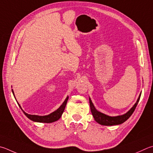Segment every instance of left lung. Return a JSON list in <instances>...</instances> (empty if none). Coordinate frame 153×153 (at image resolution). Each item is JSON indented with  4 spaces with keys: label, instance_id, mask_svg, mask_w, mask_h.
Returning a JSON list of instances; mask_svg holds the SVG:
<instances>
[{
    "label": "left lung",
    "instance_id": "obj_1",
    "mask_svg": "<svg viewBox=\"0 0 153 153\" xmlns=\"http://www.w3.org/2000/svg\"><path fill=\"white\" fill-rule=\"evenodd\" d=\"M140 96L141 93L140 94L139 96H138V98L137 102H136L134 105L131 108V109L129 111H128V112L126 114H124L117 116H110L105 114L99 112V111L97 110L96 109V108L94 107L91 99L89 98V100H90L91 112L94 116V120H95L98 124L101 125H104V126H113V125H118L123 124L125 121L127 120L130 117V116L132 114V113L134 112L135 108L137 107L138 102H139Z\"/></svg>",
    "mask_w": 153,
    "mask_h": 153
}]
</instances>
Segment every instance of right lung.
Returning <instances> with one entry per match:
<instances>
[{"instance_id":"add662e5","label":"right lung","mask_w":153,"mask_h":153,"mask_svg":"<svg viewBox=\"0 0 153 153\" xmlns=\"http://www.w3.org/2000/svg\"><path fill=\"white\" fill-rule=\"evenodd\" d=\"M12 91H13L14 96H15V94H14V91L13 90H12ZM68 98H69V97L68 96L67 98H66V99L65 100V101L63 102V103L61 105V106L58 108L57 110H55L53 112L50 114L46 115V116H38V115L29 114H27L25 112H24L23 110L21 108L20 104H19V103H17V104H19V107L21 108V109L25 114V115L27 118H29L30 120H31L34 122H37V123H53V122L58 120L61 118V116H62L63 111H64V110H65L66 104H67V102L68 100Z\"/></svg>"}]
</instances>
